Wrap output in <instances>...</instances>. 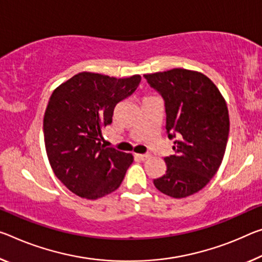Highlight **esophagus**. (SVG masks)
Returning <instances> with one entry per match:
<instances>
[{
    "instance_id": "34e87169",
    "label": "esophagus",
    "mask_w": 262,
    "mask_h": 262,
    "mask_svg": "<svg viewBox=\"0 0 262 262\" xmlns=\"http://www.w3.org/2000/svg\"><path fill=\"white\" fill-rule=\"evenodd\" d=\"M135 157L136 159H139L140 161H146L147 159L150 157V155H149V154H135Z\"/></svg>"
}]
</instances>
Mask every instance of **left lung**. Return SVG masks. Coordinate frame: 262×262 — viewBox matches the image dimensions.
Wrapping results in <instances>:
<instances>
[{"label": "left lung", "mask_w": 262, "mask_h": 262, "mask_svg": "<svg viewBox=\"0 0 262 262\" xmlns=\"http://www.w3.org/2000/svg\"><path fill=\"white\" fill-rule=\"evenodd\" d=\"M144 78L164 99L168 138H177L175 154L164 157L167 171L154 185L172 198L191 196L209 183L222 164L230 132L226 101L201 72L172 69Z\"/></svg>", "instance_id": "left-lung-1"}]
</instances>
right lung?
I'll list each match as a JSON object with an SVG mask.
<instances>
[{
  "label": "right lung",
  "mask_w": 262,
  "mask_h": 262,
  "mask_svg": "<svg viewBox=\"0 0 262 262\" xmlns=\"http://www.w3.org/2000/svg\"><path fill=\"white\" fill-rule=\"evenodd\" d=\"M140 81V74L118 79L80 72L50 97L43 121L48 159L58 180L77 196L101 198L123 181L133 155L106 148L101 130Z\"/></svg>",
  "instance_id": "1"
}]
</instances>
